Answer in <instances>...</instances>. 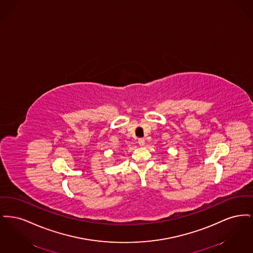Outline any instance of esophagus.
Listing matches in <instances>:
<instances>
[{
    "label": "esophagus",
    "mask_w": 253,
    "mask_h": 253,
    "mask_svg": "<svg viewBox=\"0 0 253 253\" xmlns=\"http://www.w3.org/2000/svg\"><path fill=\"white\" fill-rule=\"evenodd\" d=\"M138 144L140 145V146H144V145H145L144 138H139V139H138Z\"/></svg>",
    "instance_id": "esophagus-1"
}]
</instances>
